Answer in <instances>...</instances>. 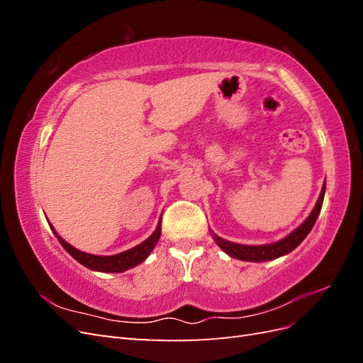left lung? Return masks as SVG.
Here are the masks:
<instances>
[{
  "instance_id": "8db88e82",
  "label": "left lung",
  "mask_w": 363,
  "mask_h": 363,
  "mask_svg": "<svg viewBox=\"0 0 363 363\" xmlns=\"http://www.w3.org/2000/svg\"><path fill=\"white\" fill-rule=\"evenodd\" d=\"M324 192H325V183L323 186L320 199H318L316 206L313 207V211L309 215V218H307L298 228H295L291 235H288L284 239L279 240V242H276V244H269V245H240V244L228 242V240L213 235L215 242L218 244L219 248L224 250L228 256H232V257L239 259V260L267 262V260H272V259H277L280 256L288 255V252H291L292 250H295L303 242V239L307 235H309L312 227L315 225L316 218H318V215H320L321 207H323Z\"/></svg>"
}]
</instances>
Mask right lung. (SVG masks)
I'll return each mask as SVG.
<instances>
[{
	"label": "right lung",
	"mask_w": 363,
	"mask_h": 363,
	"mask_svg": "<svg viewBox=\"0 0 363 363\" xmlns=\"http://www.w3.org/2000/svg\"><path fill=\"white\" fill-rule=\"evenodd\" d=\"M51 230L54 232V235L57 236L62 247L67 250L77 262H80L83 267L94 269V271H101V272H123V271H127L130 268L139 265L140 262H144L150 256L152 248H155L156 244L159 242V238L162 233V223L159 221L155 233H152L147 240H144V242L139 244L135 248L127 250L124 252H119V255H115V256L87 255V252H83L80 250L74 248L72 245H69L67 240L56 233V230L52 228V225H51Z\"/></svg>",
	"instance_id": "add662e5"
}]
</instances>
